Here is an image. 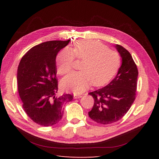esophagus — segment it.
Listing matches in <instances>:
<instances>
[{"label": "esophagus", "instance_id": "34e87169", "mask_svg": "<svg viewBox=\"0 0 159 159\" xmlns=\"http://www.w3.org/2000/svg\"><path fill=\"white\" fill-rule=\"evenodd\" d=\"M81 97H82V95H78V94H74V99H79V98H81Z\"/></svg>", "mask_w": 159, "mask_h": 159}]
</instances>
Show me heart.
I'll return each mask as SVG.
<instances>
[{"mask_svg": "<svg viewBox=\"0 0 159 159\" xmlns=\"http://www.w3.org/2000/svg\"><path fill=\"white\" fill-rule=\"evenodd\" d=\"M75 57L84 60L81 71H73L62 80L66 89L81 93L92 83L101 85L111 78L119 68L120 57L117 53L107 49L95 40H81L71 50L65 48L56 57L57 71L60 75L68 73L72 69Z\"/></svg>", "mask_w": 159, "mask_h": 159, "instance_id": "heart-1", "label": "heart"}]
</instances>
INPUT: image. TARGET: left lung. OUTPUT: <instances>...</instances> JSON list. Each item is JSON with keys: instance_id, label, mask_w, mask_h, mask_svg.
<instances>
[{"instance_id": "obj_1", "label": "left lung", "mask_w": 159, "mask_h": 159, "mask_svg": "<svg viewBox=\"0 0 159 159\" xmlns=\"http://www.w3.org/2000/svg\"><path fill=\"white\" fill-rule=\"evenodd\" d=\"M122 64L115 78L104 88L90 92L94 99L89 117L95 122L108 125L118 121L131 107L136 98L138 69L131 54L123 46H115Z\"/></svg>"}]
</instances>
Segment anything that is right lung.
<instances>
[{"mask_svg":"<svg viewBox=\"0 0 159 159\" xmlns=\"http://www.w3.org/2000/svg\"><path fill=\"white\" fill-rule=\"evenodd\" d=\"M70 41L41 43L28 51L19 63L17 82L22 107L40 125L48 127L58 123L64 114L62 105L73 99L71 94L56 97L58 89L56 57Z\"/></svg>","mask_w":159,"mask_h":159,"instance_id":"add662e5","label":"right lung"}]
</instances>
